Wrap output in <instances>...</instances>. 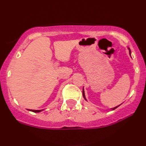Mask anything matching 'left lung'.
<instances>
[{
    "label": "left lung",
    "instance_id": "obj_1",
    "mask_svg": "<svg viewBox=\"0 0 146 146\" xmlns=\"http://www.w3.org/2000/svg\"><path fill=\"white\" fill-rule=\"evenodd\" d=\"M129 52H130V53H131V51H130V48H129ZM82 94H83V97H84V98L85 99V100H86V98H85V95H84V88H83V91H82ZM118 106H116V107H115V108H112V109L113 110H115V108H117V107Z\"/></svg>",
    "mask_w": 146,
    "mask_h": 146
}]
</instances>
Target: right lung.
<instances>
[{"label": "right lung", "instance_id": "right-lung-1", "mask_svg": "<svg viewBox=\"0 0 146 146\" xmlns=\"http://www.w3.org/2000/svg\"><path fill=\"white\" fill-rule=\"evenodd\" d=\"M42 110H31V111H32V112H34V113H39V112H40V111H42Z\"/></svg>", "mask_w": 146, "mask_h": 146}]
</instances>
